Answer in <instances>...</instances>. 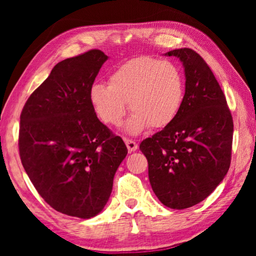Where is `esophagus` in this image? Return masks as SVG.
Instances as JSON below:
<instances>
[{
	"instance_id": "34e87169",
	"label": "esophagus",
	"mask_w": 256,
	"mask_h": 256,
	"mask_svg": "<svg viewBox=\"0 0 256 256\" xmlns=\"http://www.w3.org/2000/svg\"><path fill=\"white\" fill-rule=\"evenodd\" d=\"M124 143H126V146H127V148H128V152H135V150H138V143H136L135 141H132V140L124 138Z\"/></svg>"
}]
</instances>
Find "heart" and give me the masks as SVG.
I'll return each instance as SVG.
<instances>
[{"label": "heart", "instance_id": "b5f03b06", "mask_svg": "<svg viewBox=\"0 0 256 256\" xmlns=\"http://www.w3.org/2000/svg\"><path fill=\"white\" fill-rule=\"evenodd\" d=\"M184 96V76L176 64L138 57L115 68L108 85L93 84L88 98L99 120L114 127L122 122L128 102L132 114L126 130L138 135L149 126H169L180 113Z\"/></svg>", "mask_w": 256, "mask_h": 256}]
</instances>
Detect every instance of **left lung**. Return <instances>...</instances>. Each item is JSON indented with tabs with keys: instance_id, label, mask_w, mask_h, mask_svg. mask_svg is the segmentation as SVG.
Returning a JSON list of instances; mask_svg holds the SVG:
<instances>
[{
	"instance_id": "left-lung-1",
	"label": "left lung",
	"mask_w": 256,
	"mask_h": 256,
	"mask_svg": "<svg viewBox=\"0 0 256 256\" xmlns=\"http://www.w3.org/2000/svg\"><path fill=\"white\" fill-rule=\"evenodd\" d=\"M183 62L185 96L169 126L143 140L149 180L163 205L191 208L214 191L230 169L233 118L222 90L206 62L191 48H177Z\"/></svg>"
}]
</instances>
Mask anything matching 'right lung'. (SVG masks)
I'll return each mask as SVG.
<instances>
[{"instance_id":"1","label":"right lung","mask_w":256,"mask_h":256,"mask_svg":"<svg viewBox=\"0 0 256 256\" xmlns=\"http://www.w3.org/2000/svg\"><path fill=\"white\" fill-rule=\"evenodd\" d=\"M107 59L90 50L58 62L20 113V156L30 180L52 208L82 219L102 211L128 152L90 102Z\"/></svg>"}]
</instances>
